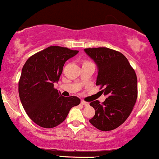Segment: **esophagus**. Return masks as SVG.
Listing matches in <instances>:
<instances>
[{"label":"esophagus","instance_id":"34e87169","mask_svg":"<svg viewBox=\"0 0 159 159\" xmlns=\"http://www.w3.org/2000/svg\"><path fill=\"white\" fill-rule=\"evenodd\" d=\"M81 104L84 105V106H89V103L88 102H85L84 101H81Z\"/></svg>","mask_w":159,"mask_h":159}]
</instances>
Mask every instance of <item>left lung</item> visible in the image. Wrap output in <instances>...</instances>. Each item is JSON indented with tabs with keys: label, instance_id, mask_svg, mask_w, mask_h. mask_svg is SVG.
<instances>
[{
	"label": "left lung",
	"instance_id": "1",
	"mask_svg": "<svg viewBox=\"0 0 159 159\" xmlns=\"http://www.w3.org/2000/svg\"><path fill=\"white\" fill-rule=\"evenodd\" d=\"M85 52L97 65L96 85L107 98L90 103L95 115L89 120L101 131L118 128L132 111L137 98V80L134 69L126 57L119 52L105 47L89 48Z\"/></svg>",
	"mask_w": 159,
	"mask_h": 159
}]
</instances>
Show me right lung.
I'll list each match as a JSON object with an SVG mask.
<instances>
[{"mask_svg": "<svg viewBox=\"0 0 159 159\" xmlns=\"http://www.w3.org/2000/svg\"><path fill=\"white\" fill-rule=\"evenodd\" d=\"M78 52L61 46H49L30 57L23 66L19 83V98L30 119L40 127L58 125L70 109L80 104L79 98L63 97L54 89L65 63Z\"/></svg>", "mask_w": 159, "mask_h": 159, "instance_id": "1", "label": "right lung"}]
</instances>
